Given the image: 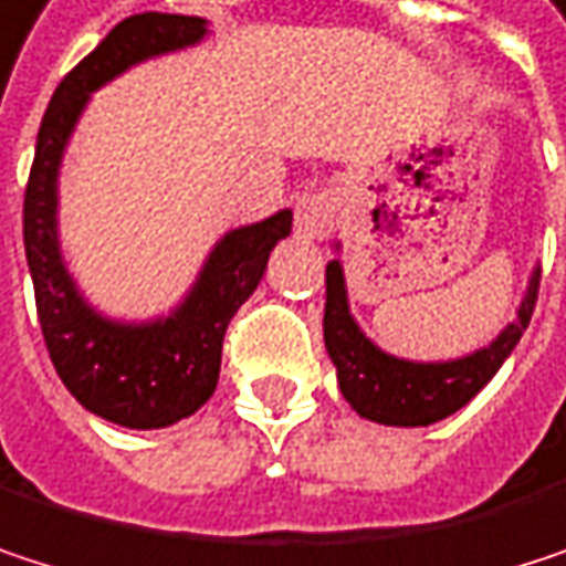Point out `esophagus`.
Wrapping results in <instances>:
<instances>
[{"label": "esophagus", "instance_id": "34e87169", "mask_svg": "<svg viewBox=\"0 0 566 566\" xmlns=\"http://www.w3.org/2000/svg\"><path fill=\"white\" fill-rule=\"evenodd\" d=\"M336 193L333 190H316V193H306L300 203H296V233L303 240H326L333 233V223H336Z\"/></svg>", "mask_w": 566, "mask_h": 566}]
</instances>
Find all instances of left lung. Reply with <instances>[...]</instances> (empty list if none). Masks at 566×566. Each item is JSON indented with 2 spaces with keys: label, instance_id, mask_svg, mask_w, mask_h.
I'll list each match as a JSON object with an SVG mask.
<instances>
[{
  "label": "left lung",
  "instance_id": "8db88e82",
  "mask_svg": "<svg viewBox=\"0 0 566 566\" xmlns=\"http://www.w3.org/2000/svg\"><path fill=\"white\" fill-rule=\"evenodd\" d=\"M541 270H534L527 296L521 300L517 319L474 356L454 363H406L376 349L349 316L343 266L333 260L326 266V313H323V339L329 359L336 366L339 389L346 402L373 422L382 424H431L448 419L461 406H468L504 366L517 339L524 336L534 303H537Z\"/></svg>",
  "mask_w": 566,
  "mask_h": 566
}]
</instances>
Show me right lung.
<instances>
[{
    "instance_id": "1",
    "label": "right lung",
    "mask_w": 566,
    "mask_h": 566,
    "mask_svg": "<svg viewBox=\"0 0 566 566\" xmlns=\"http://www.w3.org/2000/svg\"><path fill=\"white\" fill-rule=\"evenodd\" d=\"M203 32V19L197 15L142 12L118 22L55 88L25 184V260L52 366L88 412L125 428L180 422L213 396L227 326L256 290L276 240L293 230V213L280 210L253 227L227 233L184 306L174 316L144 326L98 316L65 273L55 237V177L88 95L128 65L193 45Z\"/></svg>"
}]
</instances>
